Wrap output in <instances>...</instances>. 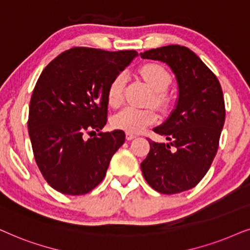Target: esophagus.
Instances as JSON below:
<instances>
[{"instance_id": "1", "label": "esophagus", "mask_w": 250, "mask_h": 250, "mask_svg": "<svg viewBox=\"0 0 250 250\" xmlns=\"http://www.w3.org/2000/svg\"><path fill=\"white\" fill-rule=\"evenodd\" d=\"M125 138H127V141H131V139L136 138V136L134 134H129V132H127V134H125Z\"/></svg>"}]
</instances>
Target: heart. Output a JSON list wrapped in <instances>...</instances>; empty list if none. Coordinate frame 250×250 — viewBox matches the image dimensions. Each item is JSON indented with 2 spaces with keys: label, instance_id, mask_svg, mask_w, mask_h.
I'll use <instances>...</instances> for the list:
<instances>
[{
  "label": "heart",
  "instance_id": "heart-1",
  "mask_svg": "<svg viewBox=\"0 0 250 250\" xmlns=\"http://www.w3.org/2000/svg\"><path fill=\"white\" fill-rule=\"evenodd\" d=\"M139 73L153 90L151 101L156 106L165 107L168 104V98L165 90L170 84V75L168 72L158 64L143 65ZM125 73H119L109 83L107 89V101L111 106H118L122 103L123 88L125 84ZM158 119L155 109L153 107H135L127 106L113 116V127L129 134H139L147 125L154 123Z\"/></svg>",
  "mask_w": 250,
  "mask_h": 250
}]
</instances>
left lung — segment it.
Masks as SVG:
<instances>
[{
    "label": "left lung",
    "instance_id": "8db88e82",
    "mask_svg": "<svg viewBox=\"0 0 250 250\" xmlns=\"http://www.w3.org/2000/svg\"><path fill=\"white\" fill-rule=\"evenodd\" d=\"M143 59L167 64L175 74L178 97L168 119L153 128L168 143L148 139L141 164L149 186L164 194L194 188L210 168L225 121L223 91L217 78L188 48L171 44L142 52Z\"/></svg>",
    "mask_w": 250,
    "mask_h": 250
}]
</instances>
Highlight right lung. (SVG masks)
I'll list each match as a JSON object with an SVG mask.
<instances>
[{
    "mask_svg": "<svg viewBox=\"0 0 250 250\" xmlns=\"http://www.w3.org/2000/svg\"><path fill=\"white\" fill-rule=\"evenodd\" d=\"M135 57V50L73 48L43 69L29 104L28 134L36 164L56 191L85 194L104 179L125 132L85 134L105 127L109 83Z\"/></svg>",
    "mask_w": 250,
    "mask_h": 250,
    "instance_id": "right-lung-1",
    "label": "right lung"
}]
</instances>
